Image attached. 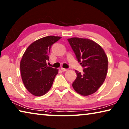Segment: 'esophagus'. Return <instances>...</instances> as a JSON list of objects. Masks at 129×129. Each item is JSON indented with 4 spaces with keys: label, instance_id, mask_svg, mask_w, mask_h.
<instances>
[{
    "label": "esophagus",
    "instance_id": "obj_1",
    "mask_svg": "<svg viewBox=\"0 0 129 129\" xmlns=\"http://www.w3.org/2000/svg\"><path fill=\"white\" fill-rule=\"evenodd\" d=\"M61 70H62V71H63V72H65V71H67V70H67V69H65V68H61Z\"/></svg>",
    "mask_w": 129,
    "mask_h": 129
}]
</instances>
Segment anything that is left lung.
Here are the masks:
<instances>
[{"label":"left lung","mask_w":129,"mask_h":129,"mask_svg":"<svg viewBox=\"0 0 129 129\" xmlns=\"http://www.w3.org/2000/svg\"><path fill=\"white\" fill-rule=\"evenodd\" d=\"M68 41L83 68V73L75 71L72 87L82 95L94 93L104 82L108 71V57L99 44L89 39L72 38Z\"/></svg>","instance_id":"1"}]
</instances>
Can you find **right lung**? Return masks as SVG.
Listing matches in <instances>:
<instances>
[{"label": "right lung", "instance_id": "right-lung-1", "mask_svg": "<svg viewBox=\"0 0 129 129\" xmlns=\"http://www.w3.org/2000/svg\"><path fill=\"white\" fill-rule=\"evenodd\" d=\"M60 36H48L40 38L28 46L20 62L21 75L25 87L35 96H41L52 86L58 69L48 67L50 50Z\"/></svg>", "mask_w": 129, "mask_h": 129}]
</instances>
